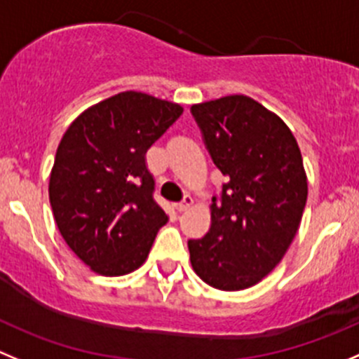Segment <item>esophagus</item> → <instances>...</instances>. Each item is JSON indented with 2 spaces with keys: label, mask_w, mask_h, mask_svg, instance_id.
<instances>
[{
  "label": "esophagus",
  "mask_w": 359,
  "mask_h": 359,
  "mask_svg": "<svg viewBox=\"0 0 359 359\" xmlns=\"http://www.w3.org/2000/svg\"><path fill=\"white\" fill-rule=\"evenodd\" d=\"M192 204H194L192 196H185V197H183L182 203H177V204H176V210H177V211H187L190 206H192Z\"/></svg>",
  "instance_id": "esophagus-1"
}]
</instances>
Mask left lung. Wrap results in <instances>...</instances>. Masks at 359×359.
I'll use <instances>...</instances> for the list:
<instances>
[{
  "mask_svg": "<svg viewBox=\"0 0 359 359\" xmlns=\"http://www.w3.org/2000/svg\"><path fill=\"white\" fill-rule=\"evenodd\" d=\"M192 114L225 183L210 231L189 240L190 262L211 287L241 291L273 271L298 233L309 196L302 151L289 126L245 95L196 104Z\"/></svg>",
  "mask_w": 359,
  "mask_h": 359,
  "instance_id": "8db88e82",
  "label": "left lung"
}]
</instances>
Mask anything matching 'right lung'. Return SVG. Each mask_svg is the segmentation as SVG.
<instances>
[{
  "mask_svg": "<svg viewBox=\"0 0 359 359\" xmlns=\"http://www.w3.org/2000/svg\"><path fill=\"white\" fill-rule=\"evenodd\" d=\"M182 114L180 104L123 91L86 109L61 137L50 208L68 247L98 275L142 266L167 222L153 199L146 151Z\"/></svg>",
  "mask_w": 359,
  "mask_h": 359,
  "instance_id": "right-lung-1",
  "label": "right lung"
}]
</instances>
